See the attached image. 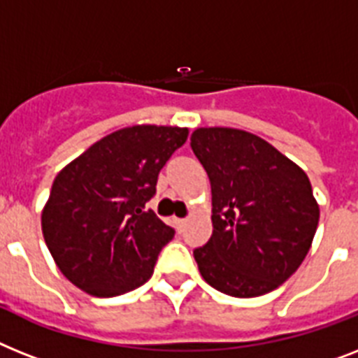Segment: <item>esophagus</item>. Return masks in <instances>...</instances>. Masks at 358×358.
<instances>
[{"label":"esophagus","instance_id":"34e87169","mask_svg":"<svg viewBox=\"0 0 358 358\" xmlns=\"http://www.w3.org/2000/svg\"><path fill=\"white\" fill-rule=\"evenodd\" d=\"M186 223H188V220H176L177 230H179V232H182V230H185V227H186Z\"/></svg>","mask_w":358,"mask_h":358}]
</instances>
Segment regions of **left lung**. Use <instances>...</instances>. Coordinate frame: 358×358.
Returning <instances> with one entry per match:
<instances>
[{
    "label": "left lung",
    "mask_w": 358,
    "mask_h": 358,
    "mask_svg": "<svg viewBox=\"0 0 358 358\" xmlns=\"http://www.w3.org/2000/svg\"><path fill=\"white\" fill-rule=\"evenodd\" d=\"M190 146L212 186V236L194 250L208 285L262 296L291 276L311 249L318 210L309 177L243 129L199 128Z\"/></svg>",
    "instance_id": "8db88e82"
}]
</instances>
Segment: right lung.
Listing matches in <instances>:
<instances>
[{"label": "right lung", "instance_id": "right-lung-1", "mask_svg": "<svg viewBox=\"0 0 358 358\" xmlns=\"http://www.w3.org/2000/svg\"><path fill=\"white\" fill-rule=\"evenodd\" d=\"M188 129L131 126L113 131L69 162L41 212L47 249L62 274L93 296L109 298L152 278L176 230L144 206L161 168Z\"/></svg>", "mask_w": 358, "mask_h": 358}]
</instances>
